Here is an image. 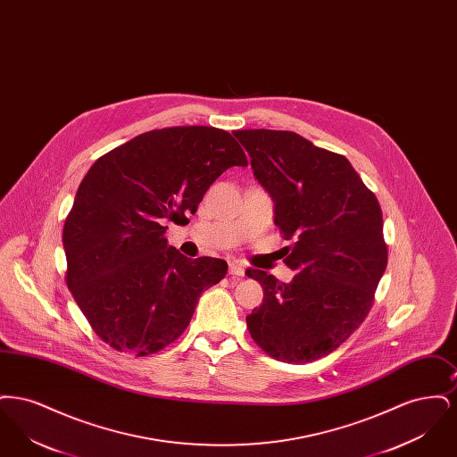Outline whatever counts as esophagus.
<instances>
[{
    "instance_id": "34e87169",
    "label": "esophagus",
    "mask_w": 457,
    "mask_h": 457,
    "mask_svg": "<svg viewBox=\"0 0 457 457\" xmlns=\"http://www.w3.org/2000/svg\"><path fill=\"white\" fill-rule=\"evenodd\" d=\"M229 274L233 278H243L245 276V269L239 265L238 262H233V263H229Z\"/></svg>"
}]
</instances>
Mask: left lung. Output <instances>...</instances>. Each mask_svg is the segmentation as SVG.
<instances>
[{
  "instance_id": "obj_1",
  "label": "left lung",
  "mask_w": 457,
  "mask_h": 457,
  "mask_svg": "<svg viewBox=\"0 0 457 457\" xmlns=\"http://www.w3.org/2000/svg\"><path fill=\"white\" fill-rule=\"evenodd\" d=\"M233 135L274 200V224L295 241L284 259L296 270L291 283L248 270L263 287V302L246 317V327L276 360L324 358L365 320L386 272L378 200L345 155L315 147L295 131Z\"/></svg>"
}]
</instances>
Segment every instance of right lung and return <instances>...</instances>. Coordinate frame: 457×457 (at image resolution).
<instances>
[{"label":"right lung","mask_w":457,"mask_h":457,"mask_svg":"<svg viewBox=\"0 0 457 457\" xmlns=\"http://www.w3.org/2000/svg\"><path fill=\"white\" fill-rule=\"evenodd\" d=\"M246 164L238 142L212 127L147 131L92 164L63 228L66 284L111 348L144 356L188 327L228 263L181 255L166 224L185 222L220 174Z\"/></svg>","instance_id":"right-lung-1"}]
</instances>
